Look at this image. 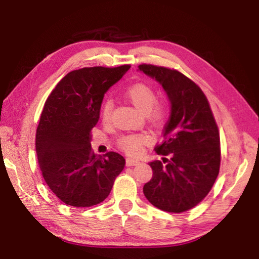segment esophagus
<instances>
[{"mask_svg":"<svg viewBox=\"0 0 259 259\" xmlns=\"http://www.w3.org/2000/svg\"><path fill=\"white\" fill-rule=\"evenodd\" d=\"M140 161L138 160V159H133V158H128L126 159V164L128 166H137V164H139Z\"/></svg>","mask_w":259,"mask_h":259,"instance_id":"34e87169","label":"esophagus"}]
</instances>
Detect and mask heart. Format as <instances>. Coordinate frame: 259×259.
Returning <instances> with one entry per match:
<instances>
[{
	"instance_id": "b5f03b06",
	"label": "heart",
	"mask_w": 259,
	"mask_h": 259,
	"mask_svg": "<svg viewBox=\"0 0 259 259\" xmlns=\"http://www.w3.org/2000/svg\"><path fill=\"white\" fill-rule=\"evenodd\" d=\"M126 97L133 102L136 108H138L142 113H148L153 120H160L162 118L163 110L157 103V93L153 88L145 83H137L126 90ZM113 103L111 99H106L101 104L100 115L103 121H109L111 117ZM150 141V137L145 134H137L124 136L120 140V146L129 152L130 155H138L141 152L142 147Z\"/></svg>"
}]
</instances>
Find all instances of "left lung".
<instances>
[{"mask_svg":"<svg viewBox=\"0 0 259 259\" xmlns=\"http://www.w3.org/2000/svg\"><path fill=\"white\" fill-rule=\"evenodd\" d=\"M138 71L156 80L167 93L170 115L158 155L149 162L152 178L144 194L153 206L183 212L198 205L210 191L221 167V139L207 98L190 79L176 70L141 64Z\"/></svg>","mask_w":259,"mask_h":259,"instance_id":"1","label":"left lung"}]
</instances>
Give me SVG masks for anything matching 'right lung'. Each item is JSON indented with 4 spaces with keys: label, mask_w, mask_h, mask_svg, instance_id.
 <instances>
[{
    "label": "right lung",
    "mask_w": 259,
    "mask_h": 259,
    "mask_svg": "<svg viewBox=\"0 0 259 259\" xmlns=\"http://www.w3.org/2000/svg\"><path fill=\"white\" fill-rule=\"evenodd\" d=\"M130 65L71 71L47 99L35 137L37 162L46 183L60 200L73 207L102 202L122 171L117 152L91 151L90 133L100 118L104 93Z\"/></svg>",
    "instance_id": "right-lung-1"
}]
</instances>
